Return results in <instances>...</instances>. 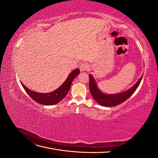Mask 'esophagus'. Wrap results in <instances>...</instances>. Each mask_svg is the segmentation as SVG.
Listing matches in <instances>:
<instances>
[{
    "label": "esophagus",
    "instance_id": "1",
    "mask_svg": "<svg viewBox=\"0 0 158 158\" xmlns=\"http://www.w3.org/2000/svg\"><path fill=\"white\" fill-rule=\"evenodd\" d=\"M88 69H89V64L86 63H82L80 66V70L81 72H84V71L87 70H88Z\"/></svg>",
    "mask_w": 158,
    "mask_h": 158
}]
</instances>
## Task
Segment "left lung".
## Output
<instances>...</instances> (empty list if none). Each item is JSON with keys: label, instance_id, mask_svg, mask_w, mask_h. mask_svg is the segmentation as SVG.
<instances>
[{"label": "left lung", "instance_id": "8db88e82", "mask_svg": "<svg viewBox=\"0 0 158 158\" xmlns=\"http://www.w3.org/2000/svg\"><path fill=\"white\" fill-rule=\"evenodd\" d=\"M143 75L138 80V82L125 92L114 94H107L103 93L99 89L98 86L97 82H95L94 78L92 74H89V91L93 98L96 101L100 106L103 107H113L122 103L130 98L132 94L135 92L137 88L139 86Z\"/></svg>", "mask_w": 158, "mask_h": 158}]
</instances>
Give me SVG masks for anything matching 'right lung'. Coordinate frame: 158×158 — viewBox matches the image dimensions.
<instances>
[{"mask_svg": "<svg viewBox=\"0 0 158 158\" xmlns=\"http://www.w3.org/2000/svg\"><path fill=\"white\" fill-rule=\"evenodd\" d=\"M80 74L79 69L72 71L69 74L67 78L60 86L49 93H39L28 89L22 82L21 84L26 90V93L30 95L34 101L44 106H52L60 102L64 99L69 92L73 80Z\"/></svg>", "mask_w": 158, "mask_h": 158, "instance_id": "right-lung-1", "label": "right lung"}]
</instances>
